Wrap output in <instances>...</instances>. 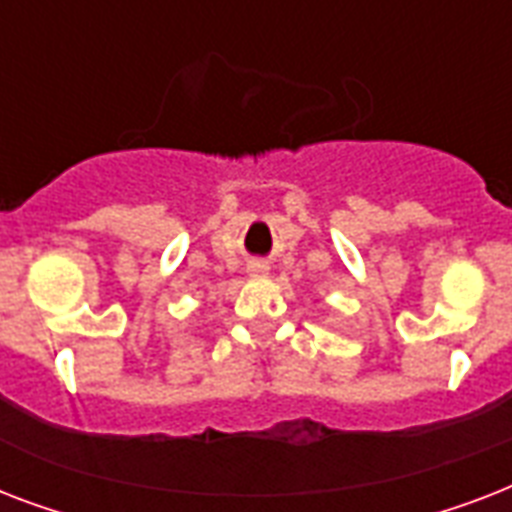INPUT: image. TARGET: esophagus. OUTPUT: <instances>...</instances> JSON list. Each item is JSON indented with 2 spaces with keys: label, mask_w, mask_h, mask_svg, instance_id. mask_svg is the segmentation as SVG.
I'll return each mask as SVG.
<instances>
[{
  "label": "esophagus",
  "mask_w": 512,
  "mask_h": 512,
  "mask_svg": "<svg viewBox=\"0 0 512 512\" xmlns=\"http://www.w3.org/2000/svg\"><path fill=\"white\" fill-rule=\"evenodd\" d=\"M247 273L252 279H265V276H268V265L260 263V260H252V263L247 265Z\"/></svg>",
  "instance_id": "esophagus-1"
}]
</instances>
